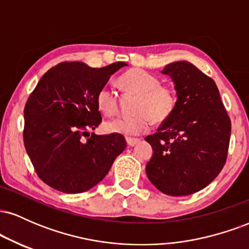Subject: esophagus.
I'll use <instances>...</instances> for the list:
<instances>
[{
	"label": "esophagus",
	"instance_id": "esophagus-1",
	"mask_svg": "<svg viewBox=\"0 0 249 249\" xmlns=\"http://www.w3.org/2000/svg\"><path fill=\"white\" fill-rule=\"evenodd\" d=\"M139 142V139H134V138H126V144L127 146L132 147L134 145H137Z\"/></svg>",
	"mask_w": 249,
	"mask_h": 249
}]
</instances>
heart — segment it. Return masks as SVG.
<instances>
[{"label":"heart","mask_w":249,"mask_h":249,"mask_svg":"<svg viewBox=\"0 0 249 249\" xmlns=\"http://www.w3.org/2000/svg\"><path fill=\"white\" fill-rule=\"evenodd\" d=\"M125 90L141 95L133 116H121L105 123L108 132L134 137L146 132L151 123H161L172 115L177 104V96L172 88L160 85V79L142 69H132L119 78ZM97 107L104 115H115L118 110L116 91L110 85H103L96 97Z\"/></svg>","instance_id":"b5f03b06"}]
</instances>
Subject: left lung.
<instances>
[{"label":"left lung","instance_id":"1","mask_svg":"<svg viewBox=\"0 0 249 249\" xmlns=\"http://www.w3.org/2000/svg\"><path fill=\"white\" fill-rule=\"evenodd\" d=\"M177 92L174 111L145 141L152 146L146 164L150 181L167 196H190L221 172L231 138V119L215 82L192 63L167 64Z\"/></svg>","mask_w":249,"mask_h":249}]
</instances>
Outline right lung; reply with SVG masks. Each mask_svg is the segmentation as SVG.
<instances>
[{"label":"right lung","mask_w":249,"mask_h":249,"mask_svg":"<svg viewBox=\"0 0 249 249\" xmlns=\"http://www.w3.org/2000/svg\"><path fill=\"white\" fill-rule=\"evenodd\" d=\"M126 63L90 68L59 63L37 83L24 107L23 141L37 176L64 193H82L104 179L126 147L122 134L82 136L101 124L96 97Z\"/></svg>","instance_id":"obj_1"}]
</instances>
